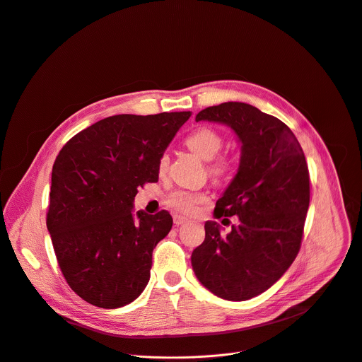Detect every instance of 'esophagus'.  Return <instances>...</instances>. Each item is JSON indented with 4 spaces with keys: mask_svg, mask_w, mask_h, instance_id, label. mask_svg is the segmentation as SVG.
<instances>
[{
    "mask_svg": "<svg viewBox=\"0 0 362 362\" xmlns=\"http://www.w3.org/2000/svg\"><path fill=\"white\" fill-rule=\"evenodd\" d=\"M185 223H188V220L185 218V216L174 215V224H175L177 227H180V226H182V224H185Z\"/></svg>",
    "mask_w": 362,
    "mask_h": 362,
    "instance_id": "esophagus-1",
    "label": "esophagus"
}]
</instances>
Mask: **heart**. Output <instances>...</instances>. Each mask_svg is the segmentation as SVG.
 <instances>
[{"label":"heart","instance_id":"heart-1","mask_svg":"<svg viewBox=\"0 0 362 362\" xmlns=\"http://www.w3.org/2000/svg\"><path fill=\"white\" fill-rule=\"evenodd\" d=\"M185 144L187 147L195 153L199 158H202L204 161H209L208 170L209 174L215 178H223L230 167L231 163L230 160H227L226 157H216L218 153L223 148V136L214 131L212 128L208 127H201L194 129L187 138H185ZM168 156L163 154L160 157L158 161V170L161 174H164L168 168ZM206 201V195L201 194V192H194V191H188V189H175L173 191L167 199L165 204L180 212V214H194L198 208L199 204Z\"/></svg>","mask_w":362,"mask_h":362}]
</instances>
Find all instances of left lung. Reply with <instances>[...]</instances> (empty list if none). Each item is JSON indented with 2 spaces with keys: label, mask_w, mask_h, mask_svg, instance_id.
I'll list each match as a JSON object with an SVG mask.
<instances>
[{
  "label": "left lung",
  "mask_w": 362,
  "mask_h": 362,
  "mask_svg": "<svg viewBox=\"0 0 362 362\" xmlns=\"http://www.w3.org/2000/svg\"><path fill=\"white\" fill-rule=\"evenodd\" d=\"M195 121L230 127L241 142L235 177L216 201L214 216L237 215L231 233L205 223V240L192 251L198 281L214 296L245 301L267 291L291 267L310 205V174L298 139L282 121L245 103L199 111Z\"/></svg>",
  "instance_id": "1"
}]
</instances>
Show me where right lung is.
<instances>
[{"instance_id":"right-lung-1","label":"right lung","mask_w":362,"mask_h":362,"mask_svg":"<svg viewBox=\"0 0 362 362\" xmlns=\"http://www.w3.org/2000/svg\"><path fill=\"white\" fill-rule=\"evenodd\" d=\"M189 117L112 115L72 136L55 158L47 228L64 278L84 301L114 310L147 286L173 216L134 214V197L158 181L160 157Z\"/></svg>"}]
</instances>
